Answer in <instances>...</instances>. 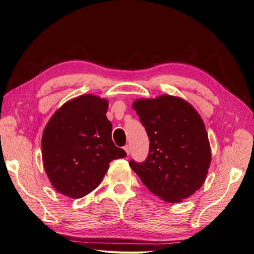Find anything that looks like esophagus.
<instances>
[{
    "label": "esophagus",
    "instance_id": "1",
    "mask_svg": "<svg viewBox=\"0 0 254 254\" xmlns=\"http://www.w3.org/2000/svg\"><path fill=\"white\" fill-rule=\"evenodd\" d=\"M124 149H125V151H126V153L127 155L129 156V153H130V147L128 145H126V146H124Z\"/></svg>",
    "mask_w": 254,
    "mask_h": 254
}]
</instances>
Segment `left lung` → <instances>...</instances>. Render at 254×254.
Instances as JSON below:
<instances>
[{"label":"left lung","mask_w":254,"mask_h":254,"mask_svg":"<svg viewBox=\"0 0 254 254\" xmlns=\"http://www.w3.org/2000/svg\"><path fill=\"white\" fill-rule=\"evenodd\" d=\"M132 108L149 137L143 163L129 165L151 193L170 203L181 202L202 187L211 164V146L197 110L179 96L139 98Z\"/></svg>","instance_id":"1"}]
</instances>
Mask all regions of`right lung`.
<instances>
[{
  "instance_id": "add662e5",
  "label": "right lung",
  "mask_w": 254,
  "mask_h": 254,
  "mask_svg": "<svg viewBox=\"0 0 254 254\" xmlns=\"http://www.w3.org/2000/svg\"><path fill=\"white\" fill-rule=\"evenodd\" d=\"M108 105L107 98L83 94L65 102L49 120L41 140L42 162L58 193L84 197L101 184L112 160L126 157L111 139Z\"/></svg>"
}]
</instances>
